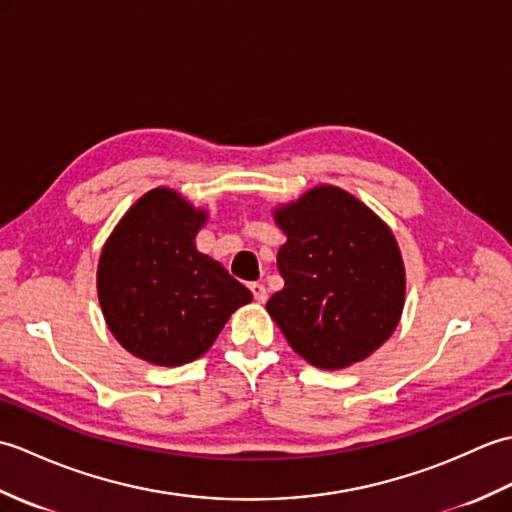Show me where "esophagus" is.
Instances as JSON below:
<instances>
[{"instance_id": "obj_1", "label": "esophagus", "mask_w": 512, "mask_h": 512, "mask_svg": "<svg viewBox=\"0 0 512 512\" xmlns=\"http://www.w3.org/2000/svg\"><path fill=\"white\" fill-rule=\"evenodd\" d=\"M250 292H253V297L257 303H264L268 299V290L264 284H259V281H253V284H248Z\"/></svg>"}]
</instances>
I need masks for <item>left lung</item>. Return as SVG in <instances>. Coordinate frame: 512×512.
<instances>
[{"label": "left lung", "mask_w": 512, "mask_h": 512, "mask_svg": "<svg viewBox=\"0 0 512 512\" xmlns=\"http://www.w3.org/2000/svg\"><path fill=\"white\" fill-rule=\"evenodd\" d=\"M284 288L266 310L314 367L343 369L383 345L405 306V264L394 233L354 195L330 184L279 206Z\"/></svg>", "instance_id": "1"}]
</instances>
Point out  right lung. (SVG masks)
<instances>
[{
  "instance_id": "add662e5",
  "label": "right lung",
  "mask_w": 512,
  "mask_h": 512,
  "mask_svg": "<svg viewBox=\"0 0 512 512\" xmlns=\"http://www.w3.org/2000/svg\"><path fill=\"white\" fill-rule=\"evenodd\" d=\"M206 211L180 193H145L103 246L96 288L107 328L151 365L200 358L228 317L253 299L228 270L195 248Z\"/></svg>"
}]
</instances>
